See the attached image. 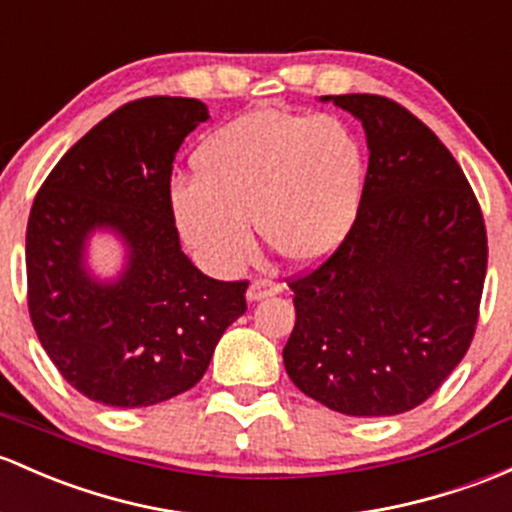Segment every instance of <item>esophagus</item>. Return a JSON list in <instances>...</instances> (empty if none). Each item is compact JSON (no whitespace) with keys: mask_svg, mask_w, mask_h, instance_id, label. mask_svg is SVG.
<instances>
[{"mask_svg":"<svg viewBox=\"0 0 512 512\" xmlns=\"http://www.w3.org/2000/svg\"><path fill=\"white\" fill-rule=\"evenodd\" d=\"M282 292V287H279L277 282H272V279H252L250 289H247V299L250 301H260L265 297H272V294H279Z\"/></svg>","mask_w":512,"mask_h":512,"instance_id":"1","label":"esophagus"}]
</instances>
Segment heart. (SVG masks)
Here are the masks:
<instances>
[{"label":"heart","instance_id":"obj_1","mask_svg":"<svg viewBox=\"0 0 512 512\" xmlns=\"http://www.w3.org/2000/svg\"><path fill=\"white\" fill-rule=\"evenodd\" d=\"M196 179L171 188L176 223L208 267L230 272L262 240L297 265L326 260L358 218L365 152L341 117L255 110L193 154Z\"/></svg>","mask_w":512,"mask_h":512}]
</instances>
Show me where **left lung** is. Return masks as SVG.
I'll return each instance as SVG.
<instances>
[{
	"label": "left lung",
	"instance_id": "8db88e82",
	"mask_svg": "<svg viewBox=\"0 0 512 512\" xmlns=\"http://www.w3.org/2000/svg\"><path fill=\"white\" fill-rule=\"evenodd\" d=\"M363 122L368 174L353 228L287 279L297 324L284 368L351 417L414 410L469 351L488 265L481 206L449 149L400 102L333 95Z\"/></svg>",
	"mask_w": 512,
	"mask_h": 512
}]
</instances>
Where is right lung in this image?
<instances>
[{
    "mask_svg": "<svg viewBox=\"0 0 512 512\" xmlns=\"http://www.w3.org/2000/svg\"><path fill=\"white\" fill-rule=\"evenodd\" d=\"M208 110L193 98L132 100L73 144L26 225V301L43 351L80 395L149 407L191 390L215 343L247 311V279L218 282L184 255L171 171ZM112 227L130 247L115 285L90 280L84 240Z\"/></svg>",
    "mask_w": 512,
    "mask_h": 512,
    "instance_id": "obj_1",
    "label": "right lung"
}]
</instances>
